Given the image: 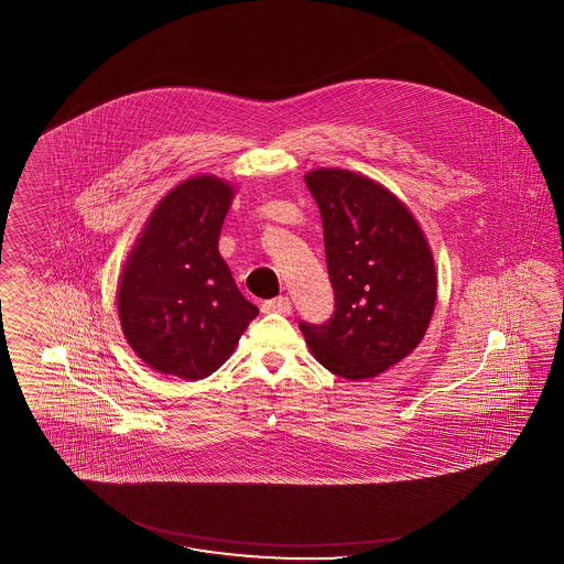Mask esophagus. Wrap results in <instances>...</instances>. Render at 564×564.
I'll use <instances>...</instances> for the list:
<instances>
[{"label": "esophagus", "instance_id": "1", "mask_svg": "<svg viewBox=\"0 0 564 564\" xmlns=\"http://www.w3.org/2000/svg\"><path fill=\"white\" fill-rule=\"evenodd\" d=\"M262 313L290 315V313H292V302H290V297H274V300H267V302L262 304Z\"/></svg>", "mask_w": 564, "mask_h": 564}]
</instances>
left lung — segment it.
Listing matches in <instances>:
<instances>
[{
  "label": "left lung",
  "mask_w": 564,
  "mask_h": 564,
  "mask_svg": "<svg viewBox=\"0 0 564 564\" xmlns=\"http://www.w3.org/2000/svg\"><path fill=\"white\" fill-rule=\"evenodd\" d=\"M321 209L336 313L300 323L316 361L361 382L411 355L436 304L429 239L405 203L361 174L318 167L304 176Z\"/></svg>",
  "instance_id": "left-lung-1"
}]
</instances>
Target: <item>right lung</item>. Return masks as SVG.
Masks as SVG:
<instances>
[{
  "mask_svg": "<svg viewBox=\"0 0 564 564\" xmlns=\"http://www.w3.org/2000/svg\"><path fill=\"white\" fill-rule=\"evenodd\" d=\"M235 186L186 178L153 209L117 288L123 336L163 376L195 382L220 369L258 308L239 292L218 239Z\"/></svg>",
  "mask_w": 564,
  "mask_h": 564,
  "instance_id": "add662e5",
  "label": "right lung"
}]
</instances>
